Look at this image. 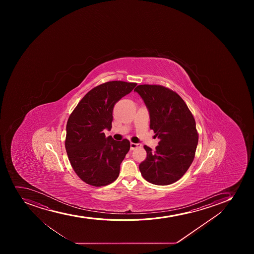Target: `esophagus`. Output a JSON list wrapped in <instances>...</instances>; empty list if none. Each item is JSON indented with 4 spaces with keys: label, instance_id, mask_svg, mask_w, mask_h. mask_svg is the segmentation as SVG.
I'll return each mask as SVG.
<instances>
[{
    "label": "esophagus",
    "instance_id": "1",
    "mask_svg": "<svg viewBox=\"0 0 254 254\" xmlns=\"http://www.w3.org/2000/svg\"><path fill=\"white\" fill-rule=\"evenodd\" d=\"M137 146H138V144L132 143V142H131V144H130V149H131V151L134 150V149L137 147Z\"/></svg>",
    "mask_w": 254,
    "mask_h": 254
}]
</instances>
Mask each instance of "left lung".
<instances>
[{
  "label": "left lung",
  "instance_id": "obj_1",
  "mask_svg": "<svg viewBox=\"0 0 254 254\" xmlns=\"http://www.w3.org/2000/svg\"><path fill=\"white\" fill-rule=\"evenodd\" d=\"M134 92L141 96L150 116V128L160 141L156 151L147 146L146 159L139 165L141 176L150 183H175L193 162L198 136L195 121L183 99L160 85H138Z\"/></svg>",
  "mask_w": 254,
  "mask_h": 254
}]
</instances>
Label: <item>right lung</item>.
I'll return each instance as SVG.
<instances>
[{
    "instance_id": "right-lung-1",
    "label": "right lung",
    "mask_w": 254,
    "mask_h": 254,
    "mask_svg": "<svg viewBox=\"0 0 254 254\" xmlns=\"http://www.w3.org/2000/svg\"><path fill=\"white\" fill-rule=\"evenodd\" d=\"M136 83L112 81L89 91L71 113L66 126L65 149L73 171L85 183L108 186L118 178L130 149L128 140L106 137L111 130L113 107Z\"/></svg>"
}]
</instances>
